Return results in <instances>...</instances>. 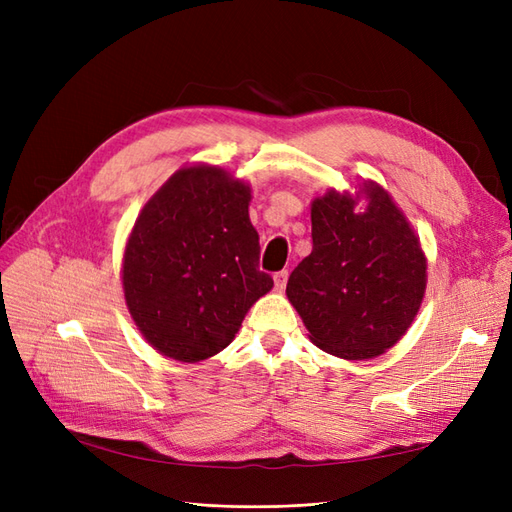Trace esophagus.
<instances>
[{
	"instance_id": "1",
	"label": "esophagus",
	"mask_w": 512,
	"mask_h": 512,
	"mask_svg": "<svg viewBox=\"0 0 512 512\" xmlns=\"http://www.w3.org/2000/svg\"><path fill=\"white\" fill-rule=\"evenodd\" d=\"M286 282H288V271H280L273 275V284H275L277 292H282L286 288Z\"/></svg>"
}]
</instances>
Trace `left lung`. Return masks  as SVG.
I'll list each match as a JSON object with an SVG mask.
<instances>
[{
  "label": "left lung",
  "mask_w": 512,
  "mask_h": 512,
  "mask_svg": "<svg viewBox=\"0 0 512 512\" xmlns=\"http://www.w3.org/2000/svg\"><path fill=\"white\" fill-rule=\"evenodd\" d=\"M312 243L286 286L312 344L346 361L393 348L421 309L427 258L391 194L363 181L316 196Z\"/></svg>",
  "instance_id": "obj_1"
}]
</instances>
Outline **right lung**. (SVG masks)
Instances as JSON below:
<instances>
[{
	"instance_id": "1",
	"label": "right lung",
	"mask_w": 512,
	"mask_h": 512,
	"mask_svg": "<svg viewBox=\"0 0 512 512\" xmlns=\"http://www.w3.org/2000/svg\"><path fill=\"white\" fill-rule=\"evenodd\" d=\"M250 183L226 168L175 170L138 213L121 260L136 329L162 356L200 363L222 352L273 288L258 269Z\"/></svg>"
}]
</instances>
